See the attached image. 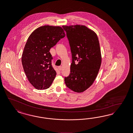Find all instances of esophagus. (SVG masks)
I'll list each match as a JSON object with an SVG mask.
<instances>
[{"label": "esophagus", "instance_id": "esophagus-1", "mask_svg": "<svg viewBox=\"0 0 133 133\" xmlns=\"http://www.w3.org/2000/svg\"><path fill=\"white\" fill-rule=\"evenodd\" d=\"M58 69H59V70H60V71H61V69H62V67L61 66H58Z\"/></svg>", "mask_w": 133, "mask_h": 133}]
</instances>
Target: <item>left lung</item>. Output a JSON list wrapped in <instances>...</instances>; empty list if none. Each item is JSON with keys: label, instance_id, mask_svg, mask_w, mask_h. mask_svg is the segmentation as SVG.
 <instances>
[{"label": "left lung", "instance_id": "1", "mask_svg": "<svg viewBox=\"0 0 133 133\" xmlns=\"http://www.w3.org/2000/svg\"><path fill=\"white\" fill-rule=\"evenodd\" d=\"M72 54L70 73L64 78L67 87L83 92L94 82L100 68L101 54L96 34L84 25L63 26Z\"/></svg>", "mask_w": 133, "mask_h": 133}]
</instances>
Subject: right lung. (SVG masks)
Returning a JSON list of instances; mask_svg holds the SVG:
<instances>
[{"instance_id":"right-lung-1","label":"right lung","mask_w":133,"mask_h":133,"mask_svg":"<svg viewBox=\"0 0 133 133\" xmlns=\"http://www.w3.org/2000/svg\"><path fill=\"white\" fill-rule=\"evenodd\" d=\"M65 36L63 28L44 25L35 29L28 38L22 57L23 70L37 89L50 87L56 73L51 65L50 50Z\"/></svg>"}]
</instances>
